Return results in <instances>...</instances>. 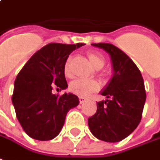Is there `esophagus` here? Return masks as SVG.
<instances>
[{
  "label": "esophagus",
  "instance_id": "obj_1",
  "mask_svg": "<svg viewBox=\"0 0 160 160\" xmlns=\"http://www.w3.org/2000/svg\"><path fill=\"white\" fill-rule=\"evenodd\" d=\"M86 101H87L86 97H84V96H79V102H80V103H83V102H85Z\"/></svg>",
  "mask_w": 160,
  "mask_h": 160
}]
</instances>
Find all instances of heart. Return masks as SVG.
<instances>
[{
    "instance_id": "obj_1",
    "label": "heart",
    "mask_w": 160,
    "mask_h": 160,
    "mask_svg": "<svg viewBox=\"0 0 160 160\" xmlns=\"http://www.w3.org/2000/svg\"><path fill=\"white\" fill-rule=\"evenodd\" d=\"M89 62L91 63L92 66L99 70L103 67L105 64V58L104 57L97 52H89L88 53ZM64 74L66 76L70 75V64L69 60H67L64 64ZM99 89V83L96 80L92 79H83V78H78L70 83V89L71 92L77 94L78 96H87L90 94L96 91Z\"/></svg>"
}]
</instances>
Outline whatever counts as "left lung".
<instances>
[{"label":"left lung","mask_w":160,"mask_h":160,"mask_svg":"<svg viewBox=\"0 0 160 160\" xmlns=\"http://www.w3.org/2000/svg\"><path fill=\"white\" fill-rule=\"evenodd\" d=\"M91 45L109 54L114 73L101 92L108 99L98 102L96 113L88 119L89 130L98 140L118 142L140 122L147 97L143 78L136 64L118 47L108 43Z\"/></svg>","instance_id":"1"}]
</instances>
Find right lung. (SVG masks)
I'll use <instances>...</instances> for the list:
<instances>
[{
    "label": "right lung",
    "instance_id": "add662e5",
    "mask_svg": "<svg viewBox=\"0 0 160 160\" xmlns=\"http://www.w3.org/2000/svg\"><path fill=\"white\" fill-rule=\"evenodd\" d=\"M84 45L48 44L35 52L18 74L12 102L28 136L43 141L54 139L64 126L68 111L78 105L76 95L64 93L58 96L52 90L53 86L60 90L67 88L64 64L74 50Z\"/></svg>",
    "mask_w": 160,
    "mask_h": 160
}]
</instances>
